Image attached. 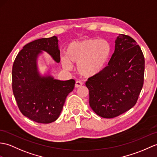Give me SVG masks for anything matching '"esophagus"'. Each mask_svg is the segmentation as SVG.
<instances>
[{
	"instance_id": "34e87169",
	"label": "esophagus",
	"mask_w": 157,
	"mask_h": 157,
	"mask_svg": "<svg viewBox=\"0 0 157 157\" xmlns=\"http://www.w3.org/2000/svg\"><path fill=\"white\" fill-rule=\"evenodd\" d=\"M82 85H83V83L81 81H77L75 82V87H81Z\"/></svg>"
}]
</instances>
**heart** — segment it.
Here are the masks:
<instances>
[{
  "instance_id": "1",
  "label": "heart",
  "mask_w": 157,
  "mask_h": 157,
  "mask_svg": "<svg viewBox=\"0 0 157 157\" xmlns=\"http://www.w3.org/2000/svg\"><path fill=\"white\" fill-rule=\"evenodd\" d=\"M112 47L104 39H85L70 43L67 56L61 58L64 68L71 70L72 63L78 64V70L84 77H91L102 71L110 59Z\"/></svg>"
}]
</instances>
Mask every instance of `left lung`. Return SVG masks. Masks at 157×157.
Returning <instances> with one entry per match:
<instances>
[{"label":"left lung","instance_id":"left-lung-1","mask_svg":"<svg viewBox=\"0 0 157 157\" xmlns=\"http://www.w3.org/2000/svg\"><path fill=\"white\" fill-rule=\"evenodd\" d=\"M108 65L88 78L90 105L104 118L116 117L136 104L143 88L144 57L135 40L120 34Z\"/></svg>","mask_w":157,"mask_h":157}]
</instances>
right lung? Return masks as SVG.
I'll return each mask as SVG.
<instances>
[{
  "instance_id": "1",
  "label": "right lung",
  "mask_w": 157,
  "mask_h": 157,
  "mask_svg": "<svg viewBox=\"0 0 157 157\" xmlns=\"http://www.w3.org/2000/svg\"><path fill=\"white\" fill-rule=\"evenodd\" d=\"M42 51L57 63L60 51L56 36L39 39L27 43L18 53L13 63L12 87L21 112L31 120L52 123L59 118L67 95L74 88V79H55L39 74L37 59Z\"/></svg>"
}]
</instances>
